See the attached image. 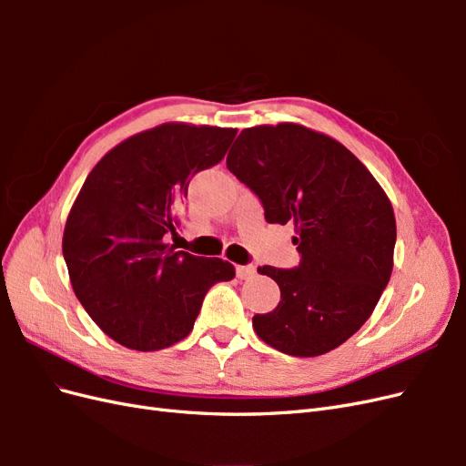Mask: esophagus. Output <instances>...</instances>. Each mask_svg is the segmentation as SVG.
<instances>
[{
  "label": "esophagus",
  "instance_id": "34e87169",
  "mask_svg": "<svg viewBox=\"0 0 466 466\" xmlns=\"http://www.w3.org/2000/svg\"><path fill=\"white\" fill-rule=\"evenodd\" d=\"M257 274V268L252 264H247V266H237V278L238 279H248Z\"/></svg>",
  "mask_w": 466,
  "mask_h": 466
}]
</instances>
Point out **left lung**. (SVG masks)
I'll list each match as a JSON object with an SVG mask.
<instances>
[{
  "label": "left lung",
  "mask_w": 466,
  "mask_h": 466,
  "mask_svg": "<svg viewBox=\"0 0 466 466\" xmlns=\"http://www.w3.org/2000/svg\"><path fill=\"white\" fill-rule=\"evenodd\" d=\"M228 168L258 196L268 223L295 225L299 264L258 268L279 286L274 311L252 317L260 340L313 358L356 334L387 288L397 221L383 188L336 139L299 124L247 128Z\"/></svg>",
  "instance_id": "8db88e82"
}]
</instances>
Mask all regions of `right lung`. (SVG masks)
Instances as JSON below:
<instances>
[{"label": "right lung", "mask_w": 466, "mask_h": 466, "mask_svg": "<svg viewBox=\"0 0 466 466\" xmlns=\"http://www.w3.org/2000/svg\"><path fill=\"white\" fill-rule=\"evenodd\" d=\"M237 130L163 124L110 149L83 182L64 229L81 305L105 334L137 351L180 342L204 295L235 278L228 260L167 245L196 173L218 165Z\"/></svg>", "instance_id": "obj_1"}]
</instances>
